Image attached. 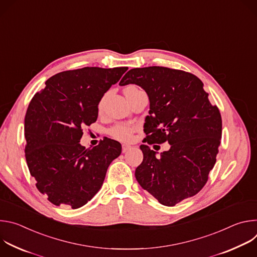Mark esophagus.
<instances>
[{
	"mask_svg": "<svg viewBox=\"0 0 257 257\" xmlns=\"http://www.w3.org/2000/svg\"><path fill=\"white\" fill-rule=\"evenodd\" d=\"M131 150V146L130 145H126V144H123L122 145V152L123 153H127L128 151Z\"/></svg>",
	"mask_w": 257,
	"mask_h": 257,
	"instance_id": "1",
	"label": "esophagus"
}]
</instances>
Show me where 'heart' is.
Segmentation results:
<instances>
[{"instance_id": "b5f03b06", "label": "heart", "mask_w": 257, "mask_h": 257, "mask_svg": "<svg viewBox=\"0 0 257 257\" xmlns=\"http://www.w3.org/2000/svg\"><path fill=\"white\" fill-rule=\"evenodd\" d=\"M140 90L139 88H137L136 86H127L124 90L125 92V95H128V94H131V93H134L136 91ZM103 99L104 97L99 101L98 103V108L101 109L102 108V104H103ZM135 131V127L132 126V125H128V124H117L115 125L111 130H109V134H111L113 137H115L116 139L118 140H121V141H130L132 139V136H133V133Z\"/></svg>"}]
</instances>
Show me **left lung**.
<instances>
[{"mask_svg": "<svg viewBox=\"0 0 257 257\" xmlns=\"http://www.w3.org/2000/svg\"><path fill=\"white\" fill-rule=\"evenodd\" d=\"M130 83L141 86L151 102L144 142L171 145L161 157L149 145H140L143 161L136 168V180L160 203L174 206L197 194L207 182L221 143V113L210 103L202 81L185 71L134 68L119 84Z\"/></svg>", "mask_w": 257, "mask_h": 257, "instance_id": "8db88e82", "label": "left lung"}]
</instances>
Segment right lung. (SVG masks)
<instances>
[{"label": "right lung", "mask_w": 257, "mask_h": 257, "mask_svg": "<svg viewBox=\"0 0 257 257\" xmlns=\"http://www.w3.org/2000/svg\"><path fill=\"white\" fill-rule=\"evenodd\" d=\"M127 67H84L58 73L35 93L24 119L25 159L36 188L55 205L73 209L100 189L106 170L121 155V144L104 138L92 149L79 141L97 119L98 103Z\"/></svg>", "instance_id": "obj_1"}]
</instances>
